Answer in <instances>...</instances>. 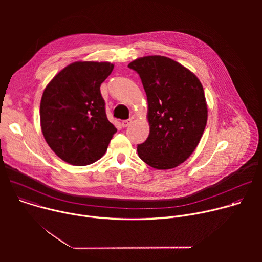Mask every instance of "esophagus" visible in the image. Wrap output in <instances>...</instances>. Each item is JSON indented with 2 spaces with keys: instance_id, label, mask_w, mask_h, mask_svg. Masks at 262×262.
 I'll list each match as a JSON object with an SVG mask.
<instances>
[{
  "instance_id": "34e87169",
  "label": "esophagus",
  "mask_w": 262,
  "mask_h": 262,
  "mask_svg": "<svg viewBox=\"0 0 262 262\" xmlns=\"http://www.w3.org/2000/svg\"><path fill=\"white\" fill-rule=\"evenodd\" d=\"M130 122H132V119L129 118V119H126V120H123L122 121V126L123 127H126V126H128L129 124H130Z\"/></svg>"
}]
</instances>
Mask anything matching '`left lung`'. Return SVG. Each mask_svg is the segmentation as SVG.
<instances>
[{"instance_id": "left-lung-1", "label": "left lung", "mask_w": 262, "mask_h": 262, "mask_svg": "<svg viewBox=\"0 0 262 262\" xmlns=\"http://www.w3.org/2000/svg\"><path fill=\"white\" fill-rule=\"evenodd\" d=\"M142 81L150 132L138 144L140 159L159 170L183 163L196 149L207 121L203 87L193 72L164 56H147L128 64Z\"/></svg>"}]
</instances>
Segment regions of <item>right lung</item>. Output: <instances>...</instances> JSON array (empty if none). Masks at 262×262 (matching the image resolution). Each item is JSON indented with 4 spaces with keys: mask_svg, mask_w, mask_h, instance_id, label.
<instances>
[{
    "mask_svg": "<svg viewBox=\"0 0 262 262\" xmlns=\"http://www.w3.org/2000/svg\"><path fill=\"white\" fill-rule=\"evenodd\" d=\"M114 65L74 62L49 83L40 102L42 134L64 162L86 166L98 161L117 132L105 114L101 83Z\"/></svg>",
    "mask_w": 262,
    "mask_h": 262,
    "instance_id": "add662e5",
    "label": "right lung"
}]
</instances>
